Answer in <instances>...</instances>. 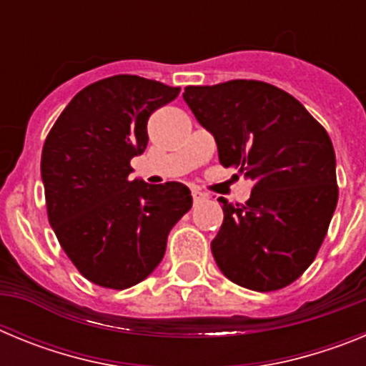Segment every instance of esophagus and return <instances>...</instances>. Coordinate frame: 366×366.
Segmentation results:
<instances>
[{
  "label": "esophagus",
  "mask_w": 366,
  "mask_h": 366,
  "mask_svg": "<svg viewBox=\"0 0 366 366\" xmlns=\"http://www.w3.org/2000/svg\"><path fill=\"white\" fill-rule=\"evenodd\" d=\"M207 196L205 194L202 192V190H198V189H192V199H194V203H199V202H203V199H205Z\"/></svg>",
  "instance_id": "34e87169"
}]
</instances>
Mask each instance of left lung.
I'll return each mask as SVG.
<instances>
[{
  "label": "left lung",
  "mask_w": 366,
  "mask_h": 366,
  "mask_svg": "<svg viewBox=\"0 0 366 366\" xmlns=\"http://www.w3.org/2000/svg\"><path fill=\"white\" fill-rule=\"evenodd\" d=\"M183 99L214 135L219 163L253 181L244 205L218 199L216 264L253 292L290 286L315 260L337 205L328 134L295 97L260 80L189 86Z\"/></svg>",
  "instance_id": "1"
}]
</instances>
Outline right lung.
Masks as SVG:
<instances>
[{"instance_id": "1", "label": "right lung", "mask_w": 366, "mask_h": 366, "mask_svg": "<svg viewBox=\"0 0 366 366\" xmlns=\"http://www.w3.org/2000/svg\"><path fill=\"white\" fill-rule=\"evenodd\" d=\"M179 87L115 74L73 97L41 150L51 227L89 282L126 290L163 260L170 229L192 207L190 190L170 181H130V159L148 144L152 113Z\"/></svg>"}]
</instances>
